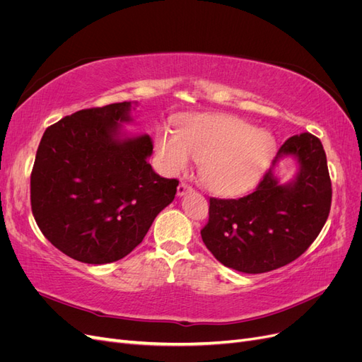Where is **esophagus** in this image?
<instances>
[{
	"instance_id": "1",
	"label": "esophagus",
	"mask_w": 362,
	"mask_h": 362,
	"mask_svg": "<svg viewBox=\"0 0 362 362\" xmlns=\"http://www.w3.org/2000/svg\"><path fill=\"white\" fill-rule=\"evenodd\" d=\"M193 189L190 187V185H187V184H184V182H181L180 185H178V189H177V194L180 196H184V194H187V193H190Z\"/></svg>"
}]
</instances>
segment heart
Here are the masks:
<instances>
[{
    "label": "heart",
    "instance_id": "obj_1",
    "mask_svg": "<svg viewBox=\"0 0 362 362\" xmlns=\"http://www.w3.org/2000/svg\"><path fill=\"white\" fill-rule=\"evenodd\" d=\"M157 151L170 173L184 172L192 157L201 161V180L218 196H240L261 180L275 152V139L266 129L250 128L233 116L190 117L178 134L158 131Z\"/></svg>",
    "mask_w": 362,
    "mask_h": 362
}]
</instances>
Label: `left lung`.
I'll return each mask as SVG.
<instances>
[{
	"mask_svg": "<svg viewBox=\"0 0 362 362\" xmlns=\"http://www.w3.org/2000/svg\"><path fill=\"white\" fill-rule=\"evenodd\" d=\"M298 164L282 185L274 175L281 158ZM331 178L322 141L310 133L286 140L254 193L240 199L210 198L202 242L223 266L264 273L288 264L311 246L331 210Z\"/></svg>",
	"mask_w": 362,
	"mask_h": 362,
	"instance_id": "1",
	"label": "left lung"
}]
</instances>
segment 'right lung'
<instances>
[{"label": "right lung", "instance_id": "add662e5", "mask_svg": "<svg viewBox=\"0 0 362 362\" xmlns=\"http://www.w3.org/2000/svg\"><path fill=\"white\" fill-rule=\"evenodd\" d=\"M137 103L86 108L47 128L31 172V211L42 234L76 261L107 264L141 243L175 198L178 180L148 163V134L127 136Z\"/></svg>", "mask_w": 362, "mask_h": 362}]
</instances>
